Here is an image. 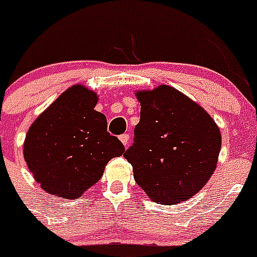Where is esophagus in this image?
I'll return each mask as SVG.
<instances>
[{
  "instance_id": "esophagus-1",
  "label": "esophagus",
  "mask_w": 257,
  "mask_h": 257,
  "mask_svg": "<svg viewBox=\"0 0 257 257\" xmlns=\"http://www.w3.org/2000/svg\"><path fill=\"white\" fill-rule=\"evenodd\" d=\"M119 140H121L122 144H123L124 147H127V145H128V143H130V136L127 135V134H122V135L119 136Z\"/></svg>"
}]
</instances>
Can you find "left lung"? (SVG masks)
I'll use <instances>...</instances> for the list:
<instances>
[{
	"label": "left lung",
	"instance_id": "1",
	"mask_svg": "<svg viewBox=\"0 0 257 257\" xmlns=\"http://www.w3.org/2000/svg\"><path fill=\"white\" fill-rule=\"evenodd\" d=\"M140 122L124 158L151 199L165 205L187 201L216 169L221 134L211 115L167 85L136 92Z\"/></svg>",
	"mask_w": 257,
	"mask_h": 257
}]
</instances>
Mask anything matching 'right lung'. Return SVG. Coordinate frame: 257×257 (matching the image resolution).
<instances>
[{
	"instance_id": "obj_1",
	"label": "right lung",
	"mask_w": 257,
	"mask_h": 257,
	"mask_svg": "<svg viewBox=\"0 0 257 257\" xmlns=\"http://www.w3.org/2000/svg\"><path fill=\"white\" fill-rule=\"evenodd\" d=\"M97 95L82 85L65 90L29 127L24 160L45 192L78 198L103 176L109 161L124 147L106 131L96 112Z\"/></svg>"
}]
</instances>
